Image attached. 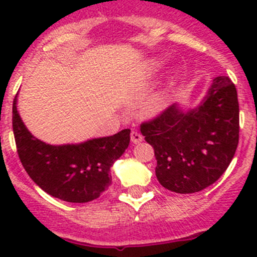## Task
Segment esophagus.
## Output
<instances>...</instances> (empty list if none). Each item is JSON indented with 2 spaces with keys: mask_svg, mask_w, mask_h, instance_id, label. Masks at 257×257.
I'll return each mask as SVG.
<instances>
[{
  "mask_svg": "<svg viewBox=\"0 0 257 257\" xmlns=\"http://www.w3.org/2000/svg\"><path fill=\"white\" fill-rule=\"evenodd\" d=\"M143 139H144L143 135L138 133V131H133V133H131V142H133L134 144H139L140 142H143Z\"/></svg>",
  "mask_w": 257,
  "mask_h": 257,
  "instance_id": "34e87169",
  "label": "esophagus"
}]
</instances>
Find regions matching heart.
Here are the masks:
<instances>
[{
    "mask_svg": "<svg viewBox=\"0 0 257 257\" xmlns=\"http://www.w3.org/2000/svg\"><path fill=\"white\" fill-rule=\"evenodd\" d=\"M162 69V63L158 60H152L149 61L148 64L145 65V73L148 76H154L156 73H158L160 70ZM167 99H169V95H167V91H161L158 94H156L153 96V100H152V104L154 106H163L166 103H167Z\"/></svg>",
    "mask_w": 257,
    "mask_h": 257,
    "instance_id": "heart-1",
    "label": "heart"
}]
</instances>
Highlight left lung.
<instances>
[{"label":"left lung","instance_id":"1","mask_svg":"<svg viewBox=\"0 0 257 257\" xmlns=\"http://www.w3.org/2000/svg\"><path fill=\"white\" fill-rule=\"evenodd\" d=\"M154 148L156 176L162 187L180 194L201 192L230 165L239 139V105L234 83L213 78L194 108L172 104L140 127Z\"/></svg>","mask_w":257,"mask_h":257}]
</instances>
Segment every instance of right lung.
<instances>
[{"label": "right lung", "mask_w": 257, "mask_h": 257, "mask_svg": "<svg viewBox=\"0 0 257 257\" xmlns=\"http://www.w3.org/2000/svg\"><path fill=\"white\" fill-rule=\"evenodd\" d=\"M13 104V130L20 162L29 178L50 196L72 203L94 201L112 183L110 167L130 144L128 128L78 144L51 145L37 139Z\"/></svg>", "instance_id": "add662e5"}]
</instances>
